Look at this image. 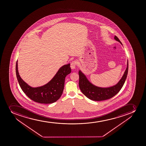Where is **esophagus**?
Segmentation results:
<instances>
[{
  "label": "esophagus",
  "mask_w": 146,
  "mask_h": 146,
  "mask_svg": "<svg viewBox=\"0 0 146 146\" xmlns=\"http://www.w3.org/2000/svg\"><path fill=\"white\" fill-rule=\"evenodd\" d=\"M76 62L75 61H72L70 64V67L71 68V69H75L76 68Z\"/></svg>",
  "instance_id": "esophagus-1"
}]
</instances>
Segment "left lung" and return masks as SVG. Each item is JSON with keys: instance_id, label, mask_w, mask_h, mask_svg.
Listing matches in <instances>:
<instances>
[{"instance_id": "left-lung-1", "label": "left lung", "mask_w": 146, "mask_h": 146, "mask_svg": "<svg viewBox=\"0 0 146 146\" xmlns=\"http://www.w3.org/2000/svg\"><path fill=\"white\" fill-rule=\"evenodd\" d=\"M114 39L122 44L121 41L117 36ZM129 69V63L127 62V66L123 76L118 82L115 85L108 88L97 87L90 82L87 77L80 70L78 72L80 80L79 87L81 92L88 98L94 101H102L108 100L114 97L120 90L126 81Z\"/></svg>"}]
</instances>
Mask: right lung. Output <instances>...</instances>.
I'll list each match as a JSON object with an SVG mask.
<instances>
[{
    "label": "right lung",
    "instance_id": "add662e5",
    "mask_svg": "<svg viewBox=\"0 0 146 146\" xmlns=\"http://www.w3.org/2000/svg\"><path fill=\"white\" fill-rule=\"evenodd\" d=\"M70 64L61 66L56 74L47 84L41 87L33 88L25 82L19 75L17 60L16 63V76L20 88L31 100L42 104H50L57 101L62 95L65 78L70 73Z\"/></svg>",
    "mask_w": 146,
    "mask_h": 146
}]
</instances>
